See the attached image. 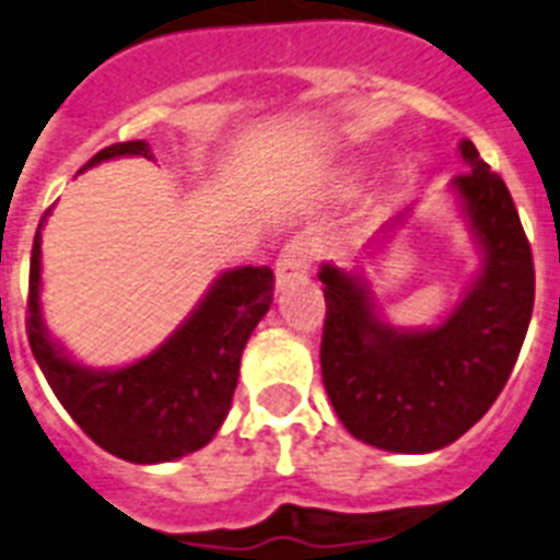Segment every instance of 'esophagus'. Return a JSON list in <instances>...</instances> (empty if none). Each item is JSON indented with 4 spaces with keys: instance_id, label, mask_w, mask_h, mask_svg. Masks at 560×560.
Here are the masks:
<instances>
[{
    "instance_id": "34e87169",
    "label": "esophagus",
    "mask_w": 560,
    "mask_h": 560,
    "mask_svg": "<svg viewBox=\"0 0 560 560\" xmlns=\"http://www.w3.org/2000/svg\"><path fill=\"white\" fill-rule=\"evenodd\" d=\"M312 246L305 237L294 234L283 248H280V255H277V283H289L294 277H305L312 271Z\"/></svg>"
}]
</instances>
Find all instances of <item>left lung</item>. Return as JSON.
I'll return each instance as SVG.
<instances>
[{
  "label": "left lung",
  "instance_id": "obj_1",
  "mask_svg": "<svg viewBox=\"0 0 560 560\" xmlns=\"http://www.w3.org/2000/svg\"><path fill=\"white\" fill-rule=\"evenodd\" d=\"M462 158L453 186L485 266L442 326L396 331L374 314L362 277L319 269L323 385L348 433L382 451L430 453L467 433L508 385L533 317V248L508 184L472 141H462Z\"/></svg>",
  "mask_w": 560,
  "mask_h": 560
}]
</instances>
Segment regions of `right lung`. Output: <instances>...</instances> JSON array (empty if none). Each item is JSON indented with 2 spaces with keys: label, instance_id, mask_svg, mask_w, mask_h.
Here are the masks:
<instances>
[{
  "label": "right lung",
  "instance_id": "1",
  "mask_svg": "<svg viewBox=\"0 0 560 560\" xmlns=\"http://www.w3.org/2000/svg\"><path fill=\"white\" fill-rule=\"evenodd\" d=\"M121 155L152 158V152L143 141L109 143L81 172ZM45 218L33 237L25 323L33 357L56 399L98 447L124 462L158 465L200 451L232 408L246 339L275 298V271L269 266L226 271L158 351L118 371H93L70 360L42 326Z\"/></svg>",
  "mask_w": 560,
  "mask_h": 560
}]
</instances>
